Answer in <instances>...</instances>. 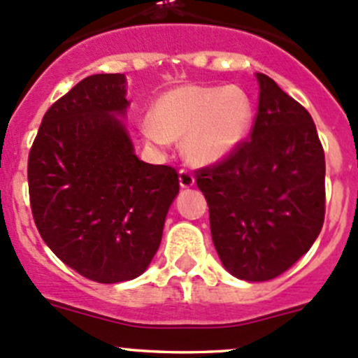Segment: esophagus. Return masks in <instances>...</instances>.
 Wrapping results in <instances>:
<instances>
[{"label":"esophagus","instance_id":"34e87169","mask_svg":"<svg viewBox=\"0 0 358 358\" xmlns=\"http://www.w3.org/2000/svg\"><path fill=\"white\" fill-rule=\"evenodd\" d=\"M178 180H180V187H182V189H190V187L196 185V178H194L192 173L187 171V169H180Z\"/></svg>","mask_w":358,"mask_h":358}]
</instances>
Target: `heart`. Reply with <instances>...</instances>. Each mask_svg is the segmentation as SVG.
<instances>
[{
    "label": "heart",
    "mask_w": 358,
    "mask_h": 358,
    "mask_svg": "<svg viewBox=\"0 0 358 358\" xmlns=\"http://www.w3.org/2000/svg\"><path fill=\"white\" fill-rule=\"evenodd\" d=\"M142 133L154 147L183 138L187 161L209 166L232 156L248 138L252 103L239 86H180L164 93Z\"/></svg>",
    "instance_id": "1"
}]
</instances>
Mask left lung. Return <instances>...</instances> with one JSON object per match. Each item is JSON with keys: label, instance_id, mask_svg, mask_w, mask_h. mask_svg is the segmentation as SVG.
Listing matches in <instances>:
<instances>
[{"label": "left lung", "instance_id": "obj_1", "mask_svg": "<svg viewBox=\"0 0 358 358\" xmlns=\"http://www.w3.org/2000/svg\"><path fill=\"white\" fill-rule=\"evenodd\" d=\"M258 114L249 140L197 169L213 244L234 277L263 282L291 268L319 237L326 159L315 122L268 76L256 74Z\"/></svg>", "mask_w": 358, "mask_h": 358}]
</instances>
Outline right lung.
<instances>
[{"mask_svg": "<svg viewBox=\"0 0 358 358\" xmlns=\"http://www.w3.org/2000/svg\"><path fill=\"white\" fill-rule=\"evenodd\" d=\"M124 74L79 81L43 117L29 152L34 223L46 246L95 282L142 275L180 190L171 166L136 157Z\"/></svg>", "mask_w": 358, "mask_h": 358, "instance_id": "1", "label": "right lung"}]
</instances>
